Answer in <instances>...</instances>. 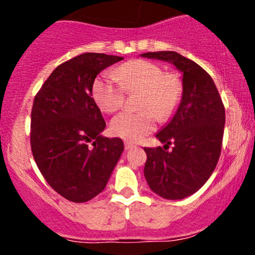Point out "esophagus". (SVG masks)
I'll use <instances>...</instances> for the list:
<instances>
[{"label":"esophagus","mask_w":255,"mask_h":255,"mask_svg":"<svg viewBox=\"0 0 255 255\" xmlns=\"http://www.w3.org/2000/svg\"><path fill=\"white\" fill-rule=\"evenodd\" d=\"M131 147H134L133 142H130V141H125V148H126V150H129V148H131Z\"/></svg>","instance_id":"esophagus-1"}]
</instances>
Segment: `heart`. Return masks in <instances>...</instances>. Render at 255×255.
<instances>
[{
	"instance_id": "1",
	"label": "heart",
	"mask_w": 255,
	"mask_h": 255,
	"mask_svg": "<svg viewBox=\"0 0 255 255\" xmlns=\"http://www.w3.org/2000/svg\"><path fill=\"white\" fill-rule=\"evenodd\" d=\"M142 91L139 113L120 114L113 119L111 133L127 141H140L156 128L157 119L168 121L175 115L183 98V80L177 73L165 72L148 60H130L114 71L95 79L92 97L102 111L114 114L125 105L126 92Z\"/></svg>"
}]
</instances>
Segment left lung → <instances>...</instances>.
Wrapping results in <instances>:
<instances>
[{"label":"left lung","mask_w":255,"mask_h":255,"mask_svg":"<svg viewBox=\"0 0 255 255\" xmlns=\"http://www.w3.org/2000/svg\"><path fill=\"white\" fill-rule=\"evenodd\" d=\"M175 64L183 73L180 107L157 134L164 147H144V175L150 188L164 199L189 197L209 180L221 156L225 125L224 104L212 78L198 63L175 51L142 54ZM172 143L171 151L168 145Z\"/></svg>","instance_id":"8db88e82"}]
</instances>
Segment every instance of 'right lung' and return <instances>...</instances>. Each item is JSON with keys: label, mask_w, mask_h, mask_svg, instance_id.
Wrapping results in <instances>:
<instances>
[{"label": "right lung", "mask_w": 255, "mask_h": 255, "mask_svg": "<svg viewBox=\"0 0 255 255\" xmlns=\"http://www.w3.org/2000/svg\"><path fill=\"white\" fill-rule=\"evenodd\" d=\"M124 60L86 52L61 63L42 85L31 111L34 162L49 186L73 203H85L107 186L124 151L120 137H104L105 121L92 85L107 67Z\"/></svg>", "instance_id": "1"}]
</instances>
